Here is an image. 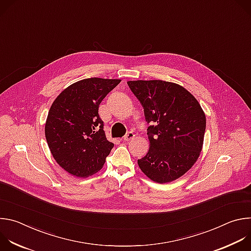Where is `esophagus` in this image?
<instances>
[{
  "mask_svg": "<svg viewBox=\"0 0 251 251\" xmlns=\"http://www.w3.org/2000/svg\"><path fill=\"white\" fill-rule=\"evenodd\" d=\"M134 137H135V134H134L133 132H128V133L124 136L123 140H124V141H126V142H129V141L133 140V139H134Z\"/></svg>",
  "mask_w": 251,
  "mask_h": 251,
  "instance_id": "esophagus-1",
  "label": "esophagus"
}]
</instances>
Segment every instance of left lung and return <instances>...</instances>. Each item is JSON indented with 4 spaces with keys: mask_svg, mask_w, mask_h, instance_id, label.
Returning <instances> with one entry per match:
<instances>
[{
    "mask_svg": "<svg viewBox=\"0 0 251 251\" xmlns=\"http://www.w3.org/2000/svg\"><path fill=\"white\" fill-rule=\"evenodd\" d=\"M131 91L144 108L149 150L138 160L141 171L159 184L185 175L199 159L205 114L196 97L182 85L163 80H130Z\"/></svg>",
    "mask_w": 251,
    "mask_h": 251,
    "instance_id": "8db88e82",
    "label": "left lung"
}]
</instances>
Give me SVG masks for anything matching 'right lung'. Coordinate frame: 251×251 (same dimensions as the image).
<instances>
[{"mask_svg":"<svg viewBox=\"0 0 251 251\" xmlns=\"http://www.w3.org/2000/svg\"><path fill=\"white\" fill-rule=\"evenodd\" d=\"M120 81L85 78L66 87L52 102L45 126L46 139L55 162L70 175H94L114 147L106 139L98 107Z\"/></svg>","mask_w":251,"mask_h":251,"instance_id":"obj_1","label":"right lung"}]
</instances>
